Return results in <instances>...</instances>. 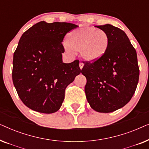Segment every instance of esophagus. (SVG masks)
I'll list each match as a JSON object with an SVG mask.
<instances>
[{
  "instance_id": "1",
  "label": "esophagus",
  "mask_w": 149,
  "mask_h": 149,
  "mask_svg": "<svg viewBox=\"0 0 149 149\" xmlns=\"http://www.w3.org/2000/svg\"><path fill=\"white\" fill-rule=\"evenodd\" d=\"M83 66H84V64H83V62H80V63H79V67H80L81 69L83 68Z\"/></svg>"
}]
</instances>
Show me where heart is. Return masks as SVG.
Wrapping results in <instances>:
<instances>
[{"label": "heart", "mask_w": 149, "mask_h": 149, "mask_svg": "<svg viewBox=\"0 0 149 149\" xmlns=\"http://www.w3.org/2000/svg\"><path fill=\"white\" fill-rule=\"evenodd\" d=\"M109 43V36L104 30L91 26H81L67 35L64 48L70 54L73 51L80 52L85 61L95 62L104 56Z\"/></svg>", "instance_id": "1"}]
</instances>
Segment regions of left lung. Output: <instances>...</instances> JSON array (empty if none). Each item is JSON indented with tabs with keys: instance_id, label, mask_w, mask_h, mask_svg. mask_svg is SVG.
Segmentation results:
<instances>
[{
	"instance_id": "1",
	"label": "left lung",
	"mask_w": 149,
	"mask_h": 149,
	"mask_svg": "<svg viewBox=\"0 0 149 149\" xmlns=\"http://www.w3.org/2000/svg\"><path fill=\"white\" fill-rule=\"evenodd\" d=\"M95 27L110 38L104 56L95 62L83 61L85 92L89 105L99 113H111L129 102L139 79L137 54L125 32L106 24Z\"/></svg>"
}]
</instances>
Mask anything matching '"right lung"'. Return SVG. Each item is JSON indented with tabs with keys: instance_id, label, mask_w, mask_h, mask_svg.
Returning a JSON list of instances; mask_svg holds the SVG:
<instances>
[{
	"instance_id": "add662e5",
	"label": "right lung",
	"mask_w": 149,
	"mask_h": 149,
	"mask_svg": "<svg viewBox=\"0 0 149 149\" xmlns=\"http://www.w3.org/2000/svg\"><path fill=\"white\" fill-rule=\"evenodd\" d=\"M78 26L42 21L24 32L13 54L12 79L19 98L34 111L60 109L66 87L81 72L79 61L62 62L65 35Z\"/></svg>"
}]
</instances>
